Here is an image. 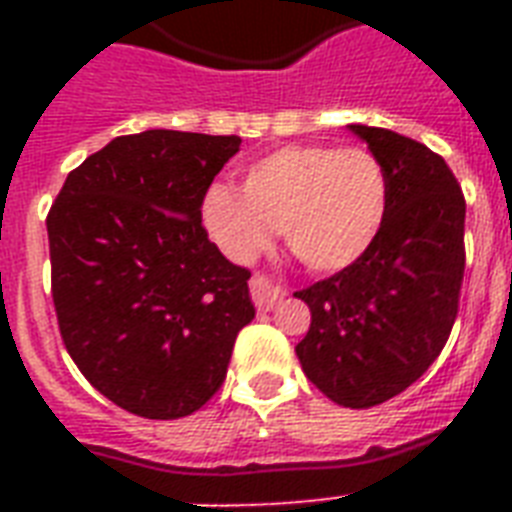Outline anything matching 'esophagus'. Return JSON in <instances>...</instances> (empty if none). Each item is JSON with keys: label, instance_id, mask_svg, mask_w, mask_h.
<instances>
[{"label": "esophagus", "instance_id": "obj_1", "mask_svg": "<svg viewBox=\"0 0 512 512\" xmlns=\"http://www.w3.org/2000/svg\"><path fill=\"white\" fill-rule=\"evenodd\" d=\"M249 292H252V300H255V305L260 311H273V305L287 295V289L279 287V284H273V281L265 279V276H252V281H249Z\"/></svg>", "mask_w": 512, "mask_h": 512}]
</instances>
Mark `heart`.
<instances>
[{
  "mask_svg": "<svg viewBox=\"0 0 512 512\" xmlns=\"http://www.w3.org/2000/svg\"><path fill=\"white\" fill-rule=\"evenodd\" d=\"M388 217V175L366 148L284 146L244 170L241 191L209 185L201 223L233 263H249L281 225L311 271L335 273L369 252Z\"/></svg>",
  "mask_w": 512,
  "mask_h": 512,
  "instance_id": "b5f03b06",
  "label": "heart"
}]
</instances>
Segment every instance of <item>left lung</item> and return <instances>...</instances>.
Returning <instances> with one entry per match:
<instances>
[{"label": "left lung", "mask_w": 512, "mask_h": 512, "mask_svg": "<svg viewBox=\"0 0 512 512\" xmlns=\"http://www.w3.org/2000/svg\"><path fill=\"white\" fill-rule=\"evenodd\" d=\"M388 175V217L369 252L295 292L311 308L305 377L369 409L417 382L444 350L465 273V196L449 164L398 132L350 124Z\"/></svg>", "instance_id": "obj_1"}]
</instances>
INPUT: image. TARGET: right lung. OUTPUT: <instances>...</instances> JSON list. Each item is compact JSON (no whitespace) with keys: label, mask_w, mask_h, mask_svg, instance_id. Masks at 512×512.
Returning a JSON list of instances; mask_svg holds the SVG:
<instances>
[{"label":"right lung","mask_w":512,"mask_h":512,"mask_svg":"<svg viewBox=\"0 0 512 512\" xmlns=\"http://www.w3.org/2000/svg\"><path fill=\"white\" fill-rule=\"evenodd\" d=\"M236 135L146 130L68 172L47 215L52 303L92 388L146 420H177L223 385L255 319L249 271L201 225Z\"/></svg>","instance_id":"add662e5"}]
</instances>
